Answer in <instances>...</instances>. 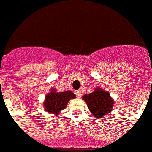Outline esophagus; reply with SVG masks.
<instances>
[{
    "instance_id": "1",
    "label": "esophagus",
    "mask_w": 152,
    "mask_h": 152,
    "mask_svg": "<svg viewBox=\"0 0 152 152\" xmlns=\"http://www.w3.org/2000/svg\"><path fill=\"white\" fill-rule=\"evenodd\" d=\"M75 93H76V95L77 97V98H80L81 96H82V94H81V91H76Z\"/></svg>"
}]
</instances>
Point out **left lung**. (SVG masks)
Wrapping results in <instances>:
<instances>
[{
  "instance_id": "1",
  "label": "left lung",
  "mask_w": 152,
  "mask_h": 152,
  "mask_svg": "<svg viewBox=\"0 0 152 152\" xmlns=\"http://www.w3.org/2000/svg\"><path fill=\"white\" fill-rule=\"evenodd\" d=\"M82 99L86 102L92 115L101 119L111 112L114 106V101L108 91L97 87L94 92L85 94Z\"/></svg>"
}]
</instances>
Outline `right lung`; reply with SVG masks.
<instances>
[{
  "label": "right lung",
  "mask_w": 152,
  "mask_h": 152,
  "mask_svg": "<svg viewBox=\"0 0 152 152\" xmlns=\"http://www.w3.org/2000/svg\"><path fill=\"white\" fill-rule=\"evenodd\" d=\"M75 97L76 95L72 91L56 92L55 89L52 88L50 93L45 96L44 102V109L50 113L58 115L61 110L65 109L69 100Z\"/></svg>",
  "instance_id": "1"
}]
</instances>
